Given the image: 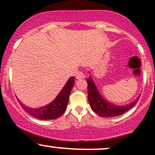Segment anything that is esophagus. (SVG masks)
<instances>
[{
	"label": "esophagus",
	"mask_w": 155,
	"mask_h": 155,
	"mask_svg": "<svg viewBox=\"0 0 155 155\" xmlns=\"http://www.w3.org/2000/svg\"><path fill=\"white\" fill-rule=\"evenodd\" d=\"M76 79H84L85 76H84V74L82 72V71H79V72H78L77 74L76 75Z\"/></svg>",
	"instance_id": "obj_1"
}]
</instances>
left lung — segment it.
Masks as SVG:
<instances>
[{
	"label": "left lung",
	"mask_w": 155,
	"mask_h": 155,
	"mask_svg": "<svg viewBox=\"0 0 155 155\" xmlns=\"http://www.w3.org/2000/svg\"><path fill=\"white\" fill-rule=\"evenodd\" d=\"M87 99L91 109L99 116L103 117H113L121 115L131 109L139 100V97L136 101L125 106H119L110 103L105 100L99 94L97 87L90 76L87 79Z\"/></svg>",
	"instance_id": "1"
}]
</instances>
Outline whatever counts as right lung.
Masks as SVG:
<instances>
[{"instance_id":"add662e5","label":"right lung","mask_w":155,"mask_h":155,"mask_svg":"<svg viewBox=\"0 0 155 155\" xmlns=\"http://www.w3.org/2000/svg\"><path fill=\"white\" fill-rule=\"evenodd\" d=\"M73 85H74V77L71 76L65 84L62 90L60 91L56 98L50 104L40 108H30V107L25 106L18 99V100L21 107H24V110L35 118L44 120H55L64 113L68 106V101H69L70 94Z\"/></svg>"}]
</instances>
